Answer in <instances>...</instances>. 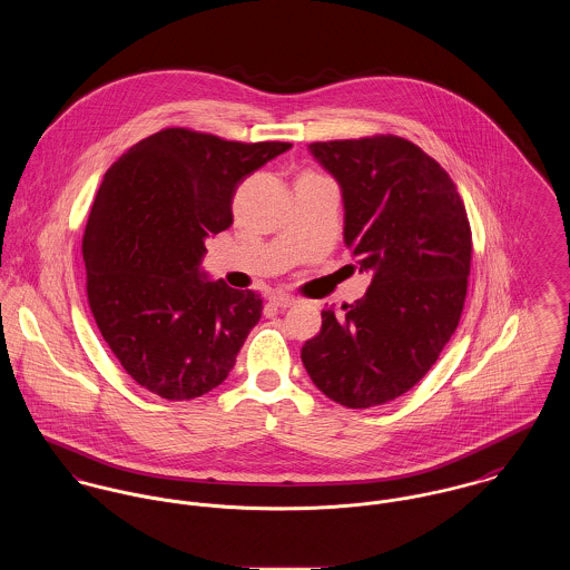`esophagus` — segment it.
Segmentation results:
<instances>
[{"label": "esophagus", "instance_id": "1", "mask_svg": "<svg viewBox=\"0 0 570 570\" xmlns=\"http://www.w3.org/2000/svg\"><path fill=\"white\" fill-rule=\"evenodd\" d=\"M271 304H273L275 308H291V306L297 304V299L291 297V295H286V293H277V295L271 297Z\"/></svg>", "mask_w": 570, "mask_h": 570}]
</instances>
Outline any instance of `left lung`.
<instances>
[{"mask_svg":"<svg viewBox=\"0 0 570 570\" xmlns=\"http://www.w3.org/2000/svg\"><path fill=\"white\" fill-rule=\"evenodd\" d=\"M308 150L341 188L343 240L372 284L343 313H321L302 361L330 400L386 404L426 376L459 325L472 259L465 205L442 166L402 137Z\"/></svg>","mask_w":570,"mask_h":570,"instance_id":"obj_1","label":"left lung"}]
</instances>
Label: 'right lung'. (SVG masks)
<instances>
[{"label": "right lung", "mask_w": 570, "mask_h": 570, "mask_svg": "<svg viewBox=\"0 0 570 570\" xmlns=\"http://www.w3.org/2000/svg\"><path fill=\"white\" fill-rule=\"evenodd\" d=\"M288 148L166 128L107 170L82 238L87 299L125 372L150 393L191 400L234 370L262 297L209 279L205 240L234 223L236 188Z\"/></svg>", "instance_id": "1"}]
</instances>
